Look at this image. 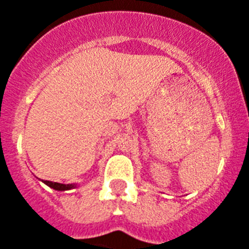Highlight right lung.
<instances>
[{
  "instance_id": "add662e5",
  "label": "right lung",
  "mask_w": 249,
  "mask_h": 249,
  "mask_svg": "<svg viewBox=\"0 0 249 249\" xmlns=\"http://www.w3.org/2000/svg\"><path fill=\"white\" fill-rule=\"evenodd\" d=\"M45 184H48L49 187H52L53 190H57V191H66V190H71L72 188V184H61V183H57V182H49V180H44Z\"/></svg>"
}]
</instances>
